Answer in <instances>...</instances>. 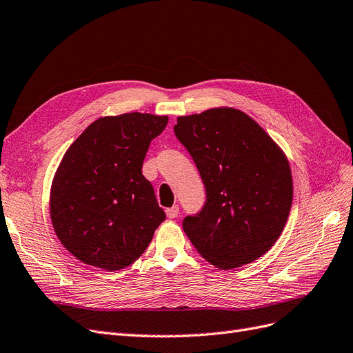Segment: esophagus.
Listing matches in <instances>:
<instances>
[{"label": "esophagus", "instance_id": "1", "mask_svg": "<svg viewBox=\"0 0 353 353\" xmlns=\"http://www.w3.org/2000/svg\"><path fill=\"white\" fill-rule=\"evenodd\" d=\"M165 214H167L168 219H176L177 215H179V207H177V205H173L172 208H167V210H165Z\"/></svg>", "mask_w": 353, "mask_h": 353}]
</instances>
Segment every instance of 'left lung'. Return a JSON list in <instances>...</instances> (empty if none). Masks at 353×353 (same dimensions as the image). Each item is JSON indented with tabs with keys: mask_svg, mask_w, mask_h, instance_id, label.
I'll return each instance as SVG.
<instances>
[{
	"mask_svg": "<svg viewBox=\"0 0 353 353\" xmlns=\"http://www.w3.org/2000/svg\"><path fill=\"white\" fill-rule=\"evenodd\" d=\"M174 133L207 192L203 208L183 220L192 245L223 270L263 256L280 237L293 199L280 146L254 119L229 107L181 116Z\"/></svg>",
	"mask_w": 353,
	"mask_h": 353,
	"instance_id": "1",
	"label": "left lung"
}]
</instances>
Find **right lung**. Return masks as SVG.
Listing matches in <instances>:
<instances>
[{"label": "right lung", "mask_w": 353, "mask_h": 353, "mask_svg": "<svg viewBox=\"0 0 353 353\" xmlns=\"http://www.w3.org/2000/svg\"><path fill=\"white\" fill-rule=\"evenodd\" d=\"M167 116L126 112L95 120L70 145L51 185L57 237L82 263L107 271L129 267L165 220L142 174L148 148Z\"/></svg>", "instance_id": "1"}]
</instances>
